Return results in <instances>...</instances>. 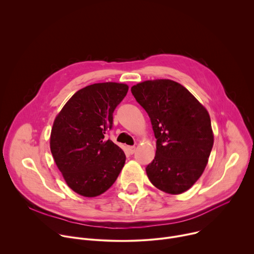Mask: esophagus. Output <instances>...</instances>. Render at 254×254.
I'll list each match as a JSON object with an SVG mask.
<instances>
[{
  "mask_svg": "<svg viewBox=\"0 0 254 254\" xmlns=\"http://www.w3.org/2000/svg\"><path fill=\"white\" fill-rule=\"evenodd\" d=\"M134 151H135V147H127V152H128V154L132 155V154L134 153Z\"/></svg>",
  "mask_w": 254,
  "mask_h": 254,
  "instance_id": "esophagus-1",
  "label": "esophagus"
}]
</instances>
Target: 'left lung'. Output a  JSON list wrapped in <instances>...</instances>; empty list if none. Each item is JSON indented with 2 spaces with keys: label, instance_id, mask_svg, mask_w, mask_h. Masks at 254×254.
Returning <instances> with one entry per match:
<instances>
[{
  "label": "left lung",
  "instance_id": "obj_1",
  "mask_svg": "<svg viewBox=\"0 0 254 254\" xmlns=\"http://www.w3.org/2000/svg\"><path fill=\"white\" fill-rule=\"evenodd\" d=\"M131 93L151 119L157 151L146 168L159 190L179 195L203 174L214 134L205 106L182 84L170 79L139 82Z\"/></svg>",
  "mask_w": 254,
  "mask_h": 254
}]
</instances>
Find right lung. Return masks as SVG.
I'll return each mask as SVG.
<instances>
[{
    "instance_id": "right-lung-1",
    "label": "right lung",
    "mask_w": 254,
    "mask_h": 254,
    "mask_svg": "<svg viewBox=\"0 0 254 254\" xmlns=\"http://www.w3.org/2000/svg\"><path fill=\"white\" fill-rule=\"evenodd\" d=\"M128 85L102 82L79 89L56 116L50 150L67 186L83 197H96L116 182L126 163L124 151L104 139L113 114Z\"/></svg>"
}]
</instances>
